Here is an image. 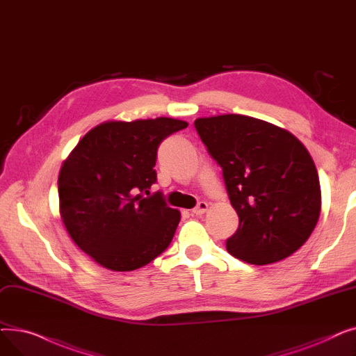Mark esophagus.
Here are the masks:
<instances>
[{"label":"esophagus","instance_id":"34e87169","mask_svg":"<svg viewBox=\"0 0 356 356\" xmlns=\"http://www.w3.org/2000/svg\"><path fill=\"white\" fill-rule=\"evenodd\" d=\"M207 211H208V203L207 202H199L197 207L192 209V213L193 215H203Z\"/></svg>","mask_w":356,"mask_h":356}]
</instances>
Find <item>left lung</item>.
<instances>
[{
    "label": "left lung",
    "instance_id": "obj_1",
    "mask_svg": "<svg viewBox=\"0 0 356 356\" xmlns=\"http://www.w3.org/2000/svg\"><path fill=\"white\" fill-rule=\"evenodd\" d=\"M195 127L222 167L239 218L228 252L255 266L296 252L322 208L319 176L303 143L282 127L238 114L197 118Z\"/></svg>",
    "mask_w": 356,
    "mask_h": 356
}]
</instances>
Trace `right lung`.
<instances>
[{"mask_svg":"<svg viewBox=\"0 0 356 356\" xmlns=\"http://www.w3.org/2000/svg\"><path fill=\"white\" fill-rule=\"evenodd\" d=\"M189 124L154 120L105 121L82 137L63 161L59 212L76 244L111 271H133L159 257L175 236L180 212L161 195L144 197L156 181L160 143Z\"/></svg>","mask_w":356,"mask_h":356,"instance_id":"right-lung-1","label":"right lung"}]
</instances>
